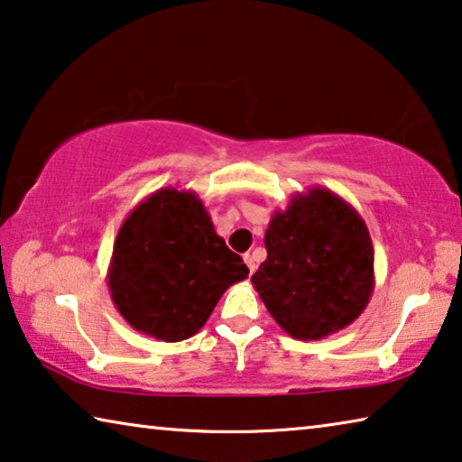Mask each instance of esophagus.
Instances as JSON below:
<instances>
[{
  "mask_svg": "<svg viewBox=\"0 0 462 462\" xmlns=\"http://www.w3.org/2000/svg\"><path fill=\"white\" fill-rule=\"evenodd\" d=\"M245 263H246L248 271H251V273H254V269H257V263H254V254L246 253V254H245Z\"/></svg>",
  "mask_w": 462,
  "mask_h": 462,
  "instance_id": "obj_1",
  "label": "esophagus"
}]
</instances>
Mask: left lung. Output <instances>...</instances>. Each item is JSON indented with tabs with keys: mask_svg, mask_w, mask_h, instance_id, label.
I'll list each match as a JSON object with an SVG mask.
<instances>
[{
	"mask_svg": "<svg viewBox=\"0 0 462 462\" xmlns=\"http://www.w3.org/2000/svg\"><path fill=\"white\" fill-rule=\"evenodd\" d=\"M267 259L251 277L275 323L317 341L360 317L374 291V246L362 216L323 187L271 216Z\"/></svg>",
	"mask_w": 462,
	"mask_h": 462,
	"instance_id": "8db88e82",
	"label": "left lung"
}]
</instances>
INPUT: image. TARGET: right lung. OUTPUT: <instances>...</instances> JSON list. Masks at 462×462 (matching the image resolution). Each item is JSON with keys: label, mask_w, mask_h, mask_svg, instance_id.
I'll return each instance as SVG.
<instances>
[{"label": "right lung", "mask_w": 462, "mask_h": 462, "mask_svg": "<svg viewBox=\"0 0 462 462\" xmlns=\"http://www.w3.org/2000/svg\"><path fill=\"white\" fill-rule=\"evenodd\" d=\"M246 275L199 195L164 187L123 219L106 282L135 331L174 343L199 331L224 291Z\"/></svg>", "instance_id": "right-lung-1"}]
</instances>
